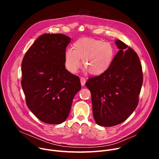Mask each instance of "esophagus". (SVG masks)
Returning <instances> with one entry per match:
<instances>
[{
  "instance_id": "esophagus-1",
  "label": "esophagus",
  "mask_w": 159,
  "mask_h": 159,
  "mask_svg": "<svg viewBox=\"0 0 159 159\" xmlns=\"http://www.w3.org/2000/svg\"><path fill=\"white\" fill-rule=\"evenodd\" d=\"M85 83H86V79L84 77H81L80 78V84L82 86H84L85 85Z\"/></svg>"
}]
</instances>
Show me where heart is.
I'll return each mask as SVG.
<instances>
[{
  "label": "heart",
  "instance_id": "obj_1",
  "mask_svg": "<svg viewBox=\"0 0 159 159\" xmlns=\"http://www.w3.org/2000/svg\"><path fill=\"white\" fill-rule=\"evenodd\" d=\"M115 57L113 46L101 40L82 38L73 43V50L67 49L64 64L71 73H76L82 59L84 68L91 75H99L110 68Z\"/></svg>",
  "mask_w": 159,
  "mask_h": 159
}]
</instances>
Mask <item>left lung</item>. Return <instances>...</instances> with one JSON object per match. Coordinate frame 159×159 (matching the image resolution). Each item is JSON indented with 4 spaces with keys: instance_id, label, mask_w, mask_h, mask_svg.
Masks as SVG:
<instances>
[{
    "instance_id": "left-lung-1",
    "label": "left lung",
    "mask_w": 159,
    "mask_h": 159,
    "mask_svg": "<svg viewBox=\"0 0 159 159\" xmlns=\"http://www.w3.org/2000/svg\"><path fill=\"white\" fill-rule=\"evenodd\" d=\"M115 43L119 51L110 68L86 82L91 95L94 119L104 127L123 122L134 111L143 82L137 54L119 39Z\"/></svg>"
}]
</instances>
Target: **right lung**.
<instances>
[{
	"label": "right lung",
	"instance_id": "right-lung-1",
	"mask_svg": "<svg viewBox=\"0 0 159 159\" xmlns=\"http://www.w3.org/2000/svg\"><path fill=\"white\" fill-rule=\"evenodd\" d=\"M71 38L44 33L30 48L22 62V88L29 110L41 121L59 124L68 117L79 78L65 68L64 53Z\"/></svg>",
	"mask_w": 159,
	"mask_h": 159
}]
</instances>
